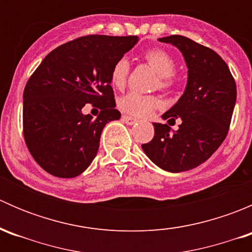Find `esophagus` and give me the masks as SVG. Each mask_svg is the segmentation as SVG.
<instances>
[{"label": "esophagus", "instance_id": "esophagus-1", "mask_svg": "<svg viewBox=\"0 0 252 252\" xmlns=\"http://www.w3.org/2000/svg\"><path fill=\"white\" fill-rule=\"evenodd\" d=\"M122 121H123L126 124H128V126H133V124H135L136 122H138L135 118H133V117L126 116V114H124V116H122Z\"/></svg>", "mask_w": 252, "mask_h": 252}]
</instances>
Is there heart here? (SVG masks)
<instances>
[{"mask_svg":"<svg viewBox=\"0 0 252 252\" xmlns=\"http://www.w3.org/2000/svg\"><path fill=\"white\" fill-rule=\"evenodd\" d=\"M145 60L159 75V85L168 88L172 84V77L175 73V62L169 53L163 50H150L145 53ZM128 58L122 57L114 63L111 70V84L117 89L124 88L129 74ZM119 108L134 117H146L157 108L162 107V101L152 95L131 91L122 96L118 101Z\"/></svg>","mask_w":252,"mask_h":252,"instance_id":"1","label":"heart"}]
</instances>
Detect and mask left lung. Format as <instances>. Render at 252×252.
I'll return each instance as SVG.
<instances>
[{
	"mask_svg": "<svg viewBox=\"0 0 252 252\" xmlns=\"http://www.w3.org/2000/svg\"><path fill=\"white\" fill-rule=\"evenodd\" d=\"M182 52L188 67L184 94L162 116L179 129L154 123V139L141 147L159 168L172 173L189 171L207 161L229 130L236 101L235 80L218 53L182 35L161 37Z\"/></svg>",
	"mask_w": 252,
	"mask_h": 252,
	"instance_id": "1",
	"label": "left lung"
}]
</instances>
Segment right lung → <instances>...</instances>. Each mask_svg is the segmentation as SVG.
Masks as SVG:
<instances>
[{"instance_id":"obj_1","label":"right lung","mask_w":252,"mask_h":252,"mask_svg":"<svg viewBox=\"0 0 252 252\" xmlns=\"http://www.w3.org/2000/svg\"><path fill=\"white\" fill-rule=\"evenodd\" d=\"M139 41L138 36L88 35L61 45L44 58L23 94V133L28 150L42 169L74 178L93 162L102 129L121 118L111 70ZM100 108L96 120L81 110Z\"/></svg>"}]
</instances>
